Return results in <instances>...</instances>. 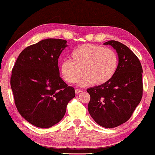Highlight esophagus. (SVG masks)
I'll return each instance as SVG.
<instances>
[{
	"mask_svg": "<svg viewBox=\"0 0 155 155\" xmlns=\"http://www.w3.org/2000/svg\"><path fill=\"white\" fill-rule=\"evenodd\" d=\"M83 92V91L81 90H79V89H76L75 90V93L77 94H80V93H81Z\"/></svg>",
	"mask_w": 155,
	"mask_h": 155,
	"instance_id": "esophagus-1",
	"label": "esophagus"
}]
</instances>
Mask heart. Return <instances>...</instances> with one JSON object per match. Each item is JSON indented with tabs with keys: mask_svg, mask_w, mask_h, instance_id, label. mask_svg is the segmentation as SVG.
Masks as SVG:
<instances>
[{
	"mask_svg": "<svg viewBox=\"0 0 155 155\" xmlns=\"http://www.w3.org/2000/svg\"><path fill=\"white\" fill-rule=\"evenodd\" d=\"M71 61H63L61 64V73L65 81L75 83L85 76L81 85L94 83L105 84L114 77L118 67V56L110 48L95 44H85L74 50L70 55Z\"/></svg>",
	"mask_w": 155,
	"mask_h": 155,
	"instance_id": "obj_1",
	"label": "heart"
}]
</instances>
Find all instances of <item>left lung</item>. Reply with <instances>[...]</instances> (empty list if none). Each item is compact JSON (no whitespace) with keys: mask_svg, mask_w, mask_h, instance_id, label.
Here are the masks:
<instances>
[{"mask_svg":"<svg viewBox=\"0 0 155 155\" xmlns=\"http://www.w3.org/2000/svg\"><path fill=\"white\" fill-rule=\"evenodd\" d=\"M104 45L116 50L119 64L108 82L87 90L90 95L88 111L99 126L112 128L126 122L141 101L143 70L139 58L126 45L116 41Z\"/></svg>","mask_w":155,"mask_h":155,"instance_id":"1","label":"left lung"}]
</instances>
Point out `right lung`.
I'll return each mask as SVG.
<instances>
[{
	"instance_id": "obj_1",
	"label": "right lung",
	"mask_w": 155,
	"mask_h": 155,
	"mask_svg": "<svg viewBox=\"0 0 155 155\" xmlns=\"http://www.w3.org/2000/svg\"><path fill=\"white\" fill-rule=\"evenodd\" d=\"M66 43L48 38L27 47L12 68L10 84L16 108L36 127L48 128L59 122L75 97L74 88L59 76L58 60Z\"/></svg>"
}]
</instances>
